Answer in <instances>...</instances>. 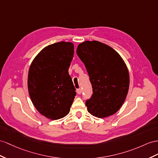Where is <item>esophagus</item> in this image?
Segmentation results:
<instances>
[{
    "instance_id": "34e87169",
    "label": "esophagus",
    "mask_w": 158,
    "mask_h": 158,
    "mask_svg": "<svg viewBox=\"0 0 158 158\" xmlns=\"http://www.w3.org/2000/svg\"><path fill=\"white\" fill-rule=\"evenodd\" d=\"M81 92H82V90H81V88L77 89V93L79 95H80L81 94Z\"/></svg>"
}]
</instances>
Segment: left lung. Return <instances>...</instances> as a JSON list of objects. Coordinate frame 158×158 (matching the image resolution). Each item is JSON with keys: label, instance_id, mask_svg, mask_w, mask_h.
<instances>
[{"label": "left lung", "instance_id": "8db88e82", "mask_svg": "<svg viewBox=\"0 0 158 158\" xmlns=\"http://www.w3.org/2000/svg\"><path fill=\"white\" fill-rule=\"evenodd\" d=\"M77 54L84 63L93 87L86 101L88 112L98 118L115 114L128 94L129 75L120 55L107 44L98 40L80 43Z\"/></svg>", "mask_w": 158, "mask_h": 158}]
</instances>
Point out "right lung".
I'll return each mask as SVG.
<instances>
[{
	"label": "right lung",
	"mask_w": 158,
	"mask_h": 158,
	"mask_svg": "<svg viewBox=\"0 0 158 158\" xmlns=\"http://www.w3.org/2000/svg\"><path fill=\"white\" fill-rule=\"evenodd\" d=\"M73 55V43L61 41L43 48L31 64L29 94L37 110L48 119L63 118L70 111L76 95L68 73Z\"/></svg>",
	"instance_id": "right-lung-1"
}]
</instances>
